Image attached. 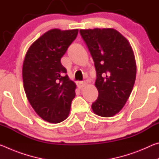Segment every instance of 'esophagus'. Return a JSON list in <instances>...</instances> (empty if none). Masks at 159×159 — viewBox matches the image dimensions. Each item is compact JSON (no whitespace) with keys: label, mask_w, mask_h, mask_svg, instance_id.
Masks as SVG:
<instances>
[{"label":"esophagus","mask_w":159,"mask_h":159,"mask_svg":"<svg viewBox=\"0 0 159 159\" xmlns=\"http://www.w3.org/2000/svg\"><path fill=\"white\" fill-rule=\"evenodd\" d=\"M77 87L79 88V89H82L83 88H84L86 85L85 81H77L76 82Z\"/></svg>","instance_id":"obj_1"}]
</instances>
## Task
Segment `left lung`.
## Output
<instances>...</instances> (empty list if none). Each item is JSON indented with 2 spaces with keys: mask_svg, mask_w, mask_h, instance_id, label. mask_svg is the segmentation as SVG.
Listing matches in <instances>:
<instances>
[{
  "mask_svg": "<svg viewBox=\"0 0 159 159\" xmlns=\"http://www.w3.org/2000/svg\"><path fill=\"white\" fill-rule=\"evenodd\" d=\"M80 34L96 70L99 95L92 109L100 116H113L124 107L135 81L133 50L128 40L114 29H80Z\"/></svg>",
  "mask_w": 159,
  "mask_h": 159,
  "instance_id": "1",
  "label": "left lung"
}]
</instances>
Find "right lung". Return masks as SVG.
<instances>
[{"label": "right lung", "mask_w": 159, "mask_h": 159, "mask_svg": "<svg viewBox=\"0 0 159 159\" xmlns=\"http://www.w3.org/2000/svg\"><path fill=\"white\" fill-rule=\"evenodd\" d=\"M78 32V29L48 31L26 54L22 68L26 95L37 114L48 122L65 120L76 95V84L69 79L60 60Z\"/></svg>", "instance_id": "add662e5"}]
</instances>
